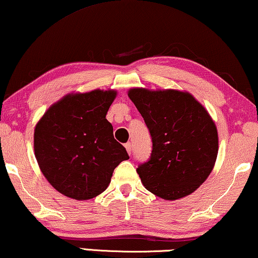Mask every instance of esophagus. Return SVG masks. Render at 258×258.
<instances>
[{
  "label": "esophagus",
  "instance_id": "1",
  "mask_svg": "<svg viewBox=\"0 0 258 258\" xmlns=\"http://www.w3.org/2000/svg\"><path fill=\"white\" fill-rule=\"evenodd\" d=\"M125 148H126V151H127V153L131 155V153H132V144H131V142L125 144Z\"/></svg>",
  "mask_w": 258,
  "mask_h": 258
}]
</instances>
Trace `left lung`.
Here are the masks:
<instances>
[{"label":"left lung","instance_id":"1","mask_svg":"<svg viewBox=\"0 0 258 258\" xmlns=\"http://www.w3.org/2000/svg\"><path fill=\"white\" fill-rule=\"evenodd\" d=\"M152 138L148 161L137 172L146 189L167 201L192 194L205 182L218 155L215 124L189 92L128 91Z\"/></svg>","mask_w":258,"mask_h":258}]
</instances>
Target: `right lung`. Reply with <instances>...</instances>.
Here are the masks:
<instances>
[{
    "instance_id": "add662e5",
    "label": "right lung",
    "mask_w": 258,
    "mask_h": 258,
    "mask_svg": "<svg viewBox=\"0 0 258 258\" xmlns=\"http://www.w3.org/2000/svg\"><path fill=\"white\" fill-rule=\"evenodd\" d=\"M117 92L68 95L46 111L34 130V155L46 179L78 201L101 195L130 156L114 139L106 113Z\"/></svg>"
}]
</instances>
